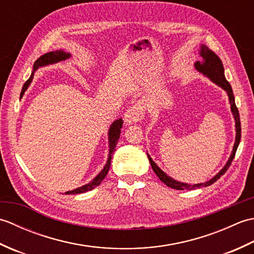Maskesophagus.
<instances>
[{"label":"esophagus","instance_id":"obj_1","mask_svg":"<svg viewBox=\"0 0 254 254\" xmlns=\"http://www.w3.org/2000/svg\"><path fill=\"white\" fill-rule=\"evenodd\" d=\"M144 115H145V110H144L143 106L139 104L134 105L131 108H128L126 112V115H124V119H123L124 123H126L127 126L136 123V122L142 120V119L144 118Z\"/></svg>","mask_w":254,"mask_h":254}]
</instances>
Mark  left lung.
Masks as SVG:
<instances>
[{
  "instance_id": "left-lung-1",
  "label": "left lung",
  "mask_w": 254,
  "mask_h": 254,
  "mask_svg": "<svg viewBox=\"0 0 254 254\" xmlns=\"http://www.w3.org/2000/svg\"><path fill=\"white\" fill-rule=\"evenodd\" d=\"M199 56L202 57V61L195 62L194 66H195V68L199 73H202L203 75H205V76H207L210 80H212V82H214L215 84L218 85L219 87H222L224 90H226V93L228 95L229 102H230V109L234 115L235 123H236V141L233 148V153H231L228 161L224 166V168L220 170L216 176H214L210 180L204 183H196V185H188V183L179 182L175 179H172V178H170L168 175L165 174V172L154 163V160L150 158V156L147 154L150 166H152L155 174L157 175V177L165 183L167 187L176 189V190H194V189H197L201 187H208L210 185H213L214 182H216L219 178L222 177L226 171H227L229 166L231 165V161H233L235 158L237 148L239 146L240 138H241V124H240L239 111H238V108L236 106L233 89H231L230 84L225 77L222 60H220L217 55H215V53L205 45H202L201 48H199Z\"/></svg>"
}]
</instances>
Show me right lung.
Wrapping results in <instances>:
<instances>
[{
	"instance_id": "right-lung-1",
	"label": "right lung",
	"mask_w": 254,
	"mask_h": 254,
	"mask_svg": "<svg viewBox=\"0 0 254 254\" xmlns=\"http://www.w3.org/2000/svg\"><path fill=\"white\" fill-rule=\"evenodd\" d=\"M69 57H71V55H69V53H66V52H64L62 50L51 51V52L46 53V55H44V56H41L34 63V71H32L29 79L27 80V82L24 84L23 89H21V93H20V97L24 95L26 89L28 88V86L31 83V80H32V77H34V73L37 71L38 68H39L40 66H46V65H49V64H55V63H58V62H60V61H64V60H66V59H68ZM122 124H123L122 119H119V120H116L115 122L111 124V127L109 128V132H108V135H109V156H108L107 164L105 165L104 169H102L99 172L98 176H97L96 178H94V180L91 181V182L87 183V185H85V186L79 187L77 189H75V190L67 191V192H65V194H79V193H84V192L90 191V190H93V189H95L97 186H99L100 183H101V181L105 179V177L107 176L108 171H109V169H110L112 154L116 150V145H117V143L119 141V138H120V133H121Z\"/></svg>"
}]
</instances>
